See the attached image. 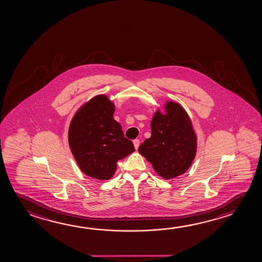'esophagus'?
I'll return each mask as SVG.
<instances>
[{
	"instance_id": "obj_1",
	"label": "esophagus",
	"mask_w": 262,
	"mask_h": 262,
	"mask_svg": "<svg viewBox=\"0 0 262 262\" xmlns=\"http://www.w3.org/2000/svg\"><path fill=\"white\" fill-rule=\"evenodd\" d=\"M134 145H135V148L137 149L138 148V146L140 145V140L139 139H135L133 141Z\"/></svg>"
}]
</instances>
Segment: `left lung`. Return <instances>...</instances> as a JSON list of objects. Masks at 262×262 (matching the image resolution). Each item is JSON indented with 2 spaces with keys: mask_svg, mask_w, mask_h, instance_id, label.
Here are the masks:
<instances>
[{
  "mask_svg": "<svg viewBox=\"0 0 262 262\" xmlns=\"http://www.w3.org/2000/svg\"><path fill=\"white\" fill-rule=\"evenodd\" d=\"M166 115L158 111L151 121V137L138 147L159 176L166 179L184 174L191 166L196 138L191 121L179 104L169 102Z\"/></svg>",
  "mask_w": 262,
  "mask_h": 262,
  "instance_id": "obj_1",
  "label": "left lung"
}]
</instances>
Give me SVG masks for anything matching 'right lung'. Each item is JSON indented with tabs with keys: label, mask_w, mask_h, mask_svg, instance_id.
<instances>
[{
	"label": "right lung",
	"mask_w": 262,
	"mask_h": 262,
	"mask_svg": "<svg viewBox=\"0 0 262 262\" xmlns=\"http://www.w3.org/2000/svg\"><path fill=\"white\" fill-rule=\"evenodd\" d=\"M115 106L105 96L84 104L71 122V151L83 173L99 180L111 179L117 162L135 151L121 125L114 119Z\"/></svg>",
	"instance_id": "obj_1"
}]
</instances>
